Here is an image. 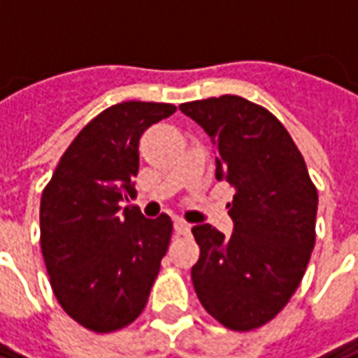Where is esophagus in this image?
I'll use <instances>...</instances> for the list:
<instances>
[{
  "label": "esophagus",
  "mask_w": 358,
  "mask_h": 358,
  "mask_svg": "<svg viewBox=\"0 0 358 358\" xmlns=\"http://www.w3.org/2000/svg\"><path fill=\"white\" fill-rule=\"evenodd\" d=\"M175 231L179 236H189L191 234V224L185 220H175Z\"/></svg>",
  "instance_id": "1"
}]
</instances>
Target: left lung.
<instances>
[{
  "label": "left lung",
  "instance_id": "obj_1",
  "mask_svg": "<svg viewBox=\"0 0 358 358\" xmlns=\"http://www.w3.org/2000/svg\"><path fill=\"white\" fill-rule=\"evenodd\" d=\"M218 152L216 179L234 187L226 238L193 226L201 257L191 278L204 310L234 331H251L287 306L315 243L317 189L300 150L268 108L240 95L179 105Z\"/></svg>",
  "mask_w": 358,
  "mask_h": 358
}]
</instances>
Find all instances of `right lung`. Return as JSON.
Instances as JSON below:
<instances>
[{
	"label": "right lung",
	"instance_id": "obj_1",
	"mask_svg": "<svg viewBox=\"0 0 358 358\" xmlns=\"http://www.w3.org/2000/svg\"><path fill=\"white\" fill-rule=\"evenodd\" d=\"M169 103L124 101L87 122L41 199V250L62 310L95 334L130 325L146 308L171 240L167 214L144 218L134 196L138 142L171 117Z\"/></svg>",
	"mask_w": 358,
	"mask_h": 358
}]
</instances>
